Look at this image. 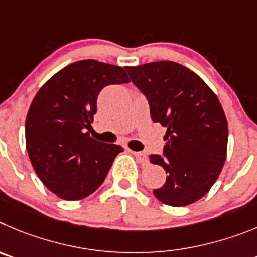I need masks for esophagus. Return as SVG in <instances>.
<instances>
[{"mask_svg": "<svg viewBox=\"0 0 257 257\" xmlns=\"http://www.w3.org/2000/svg\"><path fill=\"white\" fill-rule=\"evenodd\" d=\"M133 155L137 157L138 163H140L141 165H147V164H149V159H147L145 152H133Z\"/></svg>", "mask_w": 257, "mask_h": 257, "instance_id": "1", "label": "esophagus"}]
</instances>
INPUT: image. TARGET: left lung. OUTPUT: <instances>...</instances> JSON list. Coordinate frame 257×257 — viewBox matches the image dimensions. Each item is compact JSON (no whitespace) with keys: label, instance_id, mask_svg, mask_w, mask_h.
I'll list each match as a JSON object with an SVG mask.
<instances>
[{"label":"left lung","instance_id":"left-lung-1","mask_svg":"<svg viewBox=\"0 0 257 257\" xmlns=\"http://www.w3.org/2000/svg\"><path fill=\"white\" fill-rule=\"evenodd\" d=\"M145 93L154 123L166 128L163 166L166 180L154 189L165 205L182 207L206 195L221 173L228 149V123L218 96L197 74L174 61L126 66Z\"/></svg>","mask_w":257,"mask_h":257}]
</instances>
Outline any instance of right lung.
<instances>
[{
    "label": "right lung",
    "instance_id": "right-lung-1",
    "mask_svg": "<svg viewBox=\"0 0 257 257\" xmlns=\"http://www.w3.org/2000/svg\"><path fill=\"white\" fill-rule=\"evenodd\" d=\"M124 68L97 60L65 66L39 88L25 120V145L34 172L62 200L88 197L103 183L121 146L89 136L97 97L129 83Z\"/></svg>",
    "mask_w": 257,
    "mask_h": 257
}]
</instances>
